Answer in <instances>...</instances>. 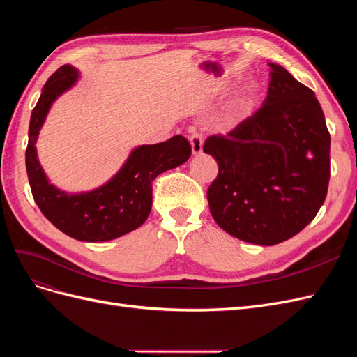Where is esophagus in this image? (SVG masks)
Returning a JSON list of instances; mask_svg holds the SVG:
<instances>
[{
	"label": "esophagus",
	"instance_id": "esophagus-1",
	"mask_svg": "<svg viewBox=\"0 0 357 357\" xmlns=\"http://www.w3.org/2000/svg\"><path fill=\"white\" fill-rule=\"evenodd\" d=\"M190 147H192V155L197 156L202 153V147H204V138L199 134H193L189 138Z\"/></svg>",
	"mask_w": 357,
	"mask_h": 357
}]
</instances>
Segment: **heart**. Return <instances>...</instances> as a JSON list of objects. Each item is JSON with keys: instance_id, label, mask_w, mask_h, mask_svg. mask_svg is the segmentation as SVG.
I'll return each mask as SVG.
<instances>
[{"instance_id": "1", "label": "heart", "mask_w": 357, "mask_h": 357, "mask_svg": "<svg viewBox=\"0 0 357 357\" xmlns=\"http://www.w3.org/2000/svg\"><path fill=\"white\" fill-rule=\"evenodd\" d=\"M256 98H257V89L255 83L252 82L243 83L240 88L234 92L228 107H226L222 128L232 129L238 125L245 117V114L255 107Z\"/></svg>"}]
</instances>
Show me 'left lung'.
Wrapping results in <instances>:
<instances>
[{
  "label": "left lung",
  "instance_id": "1",
  "mask_svg": "<svg viewBox=\"0 0 357 357\" xmlns=\"http://www.w3.org/2000/svg\"><path fill=\"white\" fill-rule=\"evenodd\" d=\"M266 100L228 137L204 144L219 165L207 199L213 219L235 238L283 243L316 218L329 185L331 135L314 92L268 63Z\"/></svg>",
  "mask_w": 357,
  "mask_h": 357
}]
</instances>
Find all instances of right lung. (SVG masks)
Instances as JSON below:
<instances>
[{"label":"right lung","mask_w":357,"mask_h":357,"mask_svg":"<svg viewBox=\"0 0 357 357\" xmlns=\"http://www.w3.org/2000/svg\"><path fill=\"white\" fill-rule=\"evenodd\" d=\"M79 79L77 68L62 66L43 86L31 113L26 172L32 197L52 225L79 241H110L146 222L152 210V181L162 172L185 164L192 149L185 137L176 135L164 143L134 147L123 165L100 188L70 193L52 185L38 160L36 144L53 102Z\"/></svg>","instance_id":"add662e5"}]
</instances>
